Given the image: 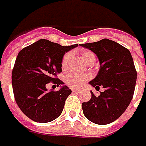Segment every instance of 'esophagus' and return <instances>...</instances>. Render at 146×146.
<instances>
[{"label":"esophagus","instance_id":"34e87169","mask_svg":"<svg viewBox=\"0 0 146 146\" xmlns=\"http://www.w3.org/2000/svg\"><path fill=\"white\" fill-rule=\"evenodd\" d=\"M72 92H73V93H79V92H80V91H79L78 89H72Z\"/></svg>","mask_w":146,"mask_h":146}]
</instances>
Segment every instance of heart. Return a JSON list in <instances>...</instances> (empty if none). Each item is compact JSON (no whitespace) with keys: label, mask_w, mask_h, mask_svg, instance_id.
<instances>
[{"label":"heart","mask_w":146,"mask_h":146,"mask_svg":"<svg viewBox=\"0 0 146 146\" xmlns=\"http://www.w3.org/2000/svg\"><path fill=\"white\" fill-rule=\"evenodd\" d=\"M80 58L86 63L88 64L89 62L94 61L95 62V55L91 51L88 50H84L80 53ZM70 54L66 53L62 60V68L66 69L69 62H70ZM89 79V76L85 74H77V73H69L65 76V83L67 86L73 88H80L83 86V84L87 82Z\"/></svg>","instance_id":"1"}]
</instances>
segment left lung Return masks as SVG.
<instances>
[{"instance_id":"8db88e82","label":"left lung","mask_w":146,"mask_h":146,"mask_svg":"<svg viewBox=\"0 0 146 146\" xmlns=\"http://www.w3.org/2000/svg\"><path fill=\"white\" fill-rule=\"evenodd\" d=\"M95 53L100 63L97 76L89 84L99 90L96 97L82 103L84 116L96 124L105 125L115 121L126 110L132 101L137 82V71L130 51L109 39L80 44Z\"/></svg>"}]
</instances>
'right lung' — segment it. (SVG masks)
<instances>
[{
	"instance_id": "right-lung-1",
	"label": "right lung",
	"mask_w": 146,
	"mask_h": 146,
	"mask_svg": "<svg viewBox=\"0 0 146 146\" xmlns=\"http://www.w3.org/2000/svg\"><path fill=\"white\" fill-rule=\"evenodd\" d=\"M78 44L62 46L41 39L20 51L12 71V86L20 110L31 120L48 123L62 114L71 90L58 79L66 53ZM49 82L60 86L57 92H48Z\"/></svg>"
}]
</instances>
